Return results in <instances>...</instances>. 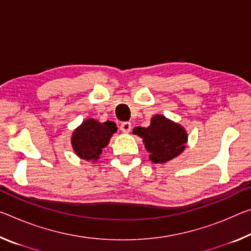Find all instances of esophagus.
<instances>
[{"label": "esophagus", "mask_w": 251, "mask_h": 251, "mask_svg": "<svg viewBox=\"0 0 251 251\" xmlns=\"http://www.w3.org/2000/svg\"><path fill=\"white\" fill-rule=\"evenodd\" d=\"M119 128H121L122 132L129 133L130 129H132V124H130L129 122H124V123H122L121 127H119Z\"/></svg>", "instance_id": "obj_1"}]
</instances>
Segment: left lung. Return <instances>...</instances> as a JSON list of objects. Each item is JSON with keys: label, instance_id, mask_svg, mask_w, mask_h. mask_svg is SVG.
I'll list each match as a JSON object with an SVG mask.
<instances>
[{"label": "left lung", "instance_id": "1", "mask_svg": "<svg viewBox=\"0 0 251 251\" xmlns=\"http://www.w3.org/2000/svg\"><path fill=\"white\" fill-rule=\"evenodd\" d=\"M133 133L143 137L153 163H165L176 157L185 149L188 140L182 126L162 115H155L147 128L136 127Z\"/></svg>", "mask_w": 251, "mask_h": 251}]
</instances>
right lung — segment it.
<instances>
[{"mask_svg": "<svg viewBox=\"0 0 251 251\" xmlns=\"http://www.w3.org/2000/svg\"><path fill=\"white\" fill-rule=\"evenodd\" d=\"M115 132H117V127L113 122L107 121L101 124L88 119L75 130L71 144L79 157L86 161H97Z\"/></svg>", "mask_w": 251, "mask_h": 251, "instance_id": "right-lung-1", "label": "right lung"}]
</instances>
